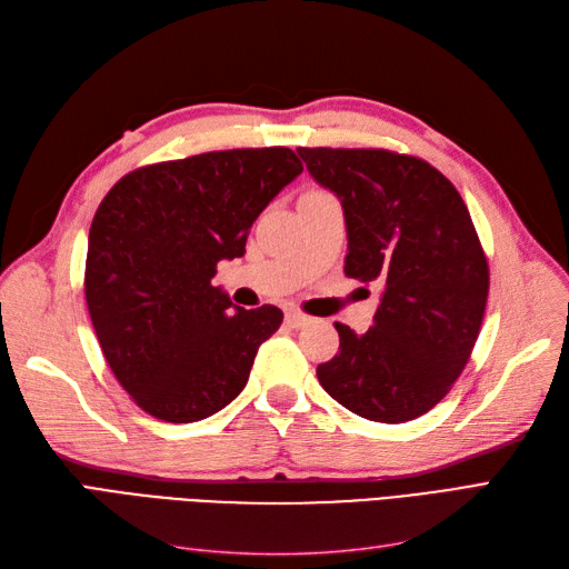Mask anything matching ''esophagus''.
I'll return each mask as SVG.
<instances>
[{"label": "esophagus", "instance_id": "1", "mask_svg": "<svg viewBox=\"0 0 569 569\" xmlns=\"http://www.w3.org/2000/svg\"><path fill=\"white\" fill-rule=\"evenodd\" d=\"M284 320H287L289 327H295V330H301V327H306L308 322H311V318L299 313V311H289V313L284 316Z\"/></svg>", "mask_w": 569, "mask_h": 569}]
</instances>
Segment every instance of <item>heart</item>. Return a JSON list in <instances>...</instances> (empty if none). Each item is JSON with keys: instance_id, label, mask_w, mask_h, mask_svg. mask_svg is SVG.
Wrapping results in <instances>:
<instances>
[{"instance_id": "heart-1", "label": "heart", "mask_w": 569, "mask_h": 569, "mask_svg": "<svg viewBox=\"0 0 569 569\" xmlns=\"http://www.w3.org/2000/svg\"><path fill=\"white\" fill-rule=\"evenodd\" d=\"M308 194H322V192H308Z\"/></svg>"}]
</instances>
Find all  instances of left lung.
I'll list each match as a JSON object with an SVG mask.
<instances>
[{
	"mask_svg": "<svg viewBox=\"0 0 569 569\" xmlns=\"http://www.w3.org/2000/svg\"><path fill=\"white\" fill-rule=\"evenodd\" d=\"M339 199L347 278L382 284L372 327L337 322L339 353L318 366L337 403L375 422L435 408L472 353L489 266L468 206L437 168L385 149H297Z\"/></svg>",
	"mask_w": 569,
	"mask_h": 569,
	"instance_id": "obj_1",
	"label": "left lung"
}]
</instances>
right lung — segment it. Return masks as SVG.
Listing matches in <instances>:
<instances>
[{
  "mask_svg": "<svg viewBox=\"0 0 569 569\" xmlns=\"http://www.w3.org/2000/svg\"><path fill=\"white\" fill-rule=\"evenodd\" d=\"M301 170L287 147L211 151L132 170L99 203L84 299L116 380L149 416L197 422L247 387L282 311L239 308L211 280Z\"/></svg>",
  "mask_w": 569,
  "mask_h": 569,
  "instance_id": "obj_1",
  "label": "right lung"
}]
</instances>
